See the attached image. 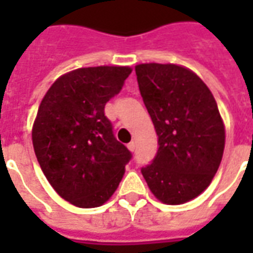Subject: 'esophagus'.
I'll return each mask as SVG.
<instances>
[{"label":"esophagus","mask_w":253,"mask_h":253,"mask_svg":"<svg viewBox=\"0 0 253 253\" xmlns=\"http://www.w3.org/2000/svg\"><path fill=\"white\" fill-rule=\"evenodd\" d=\"M127 148L130 149L131 152H134V150H135V142H134V141H131V142L127 145Z\"/></svg>","instance_id":"obj_1"}]
</instances>
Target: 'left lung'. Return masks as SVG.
Returning a JSON list of instances; mask_svg holds the SVG:
<instances>
[{
    "label": "left lung",
    "instance_id": "left-lung-1",
    "mask_svg": "<svg viewBox=\"0 0 253 253\" xmlns=\"http://www.w3.org/2000/svg\"><path fill=\"white\" fill-rule=\"evenodd\" d=\"M135 74L159 137L157 154L141 172L159 201L186 203L210 186L222 160L225 127L215 99L183 66L142 63Z\"/></svg>",
    "mask_w": 253,
    "mask_h": 253
}]
</instances>
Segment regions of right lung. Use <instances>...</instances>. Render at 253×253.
Returning <instances> with one entry per match:
<instances>
[{"label":"right lung","mask_w":253,"mask_h":253,"mask_svg":"<svg viewBox=\"0 0 253 253\" xmlns=\"http://www.w3.org/2000/svg\"><path fill=\"white\" fill-rule=\"evenodd\" d=\"M130 73L127 66L73 70L52 84L39 105L32 128L36 159L58 195L74 206L105 203L131 160L104 115Z\"/></svg>","instance_id":"add662e5"}]
</instances>
